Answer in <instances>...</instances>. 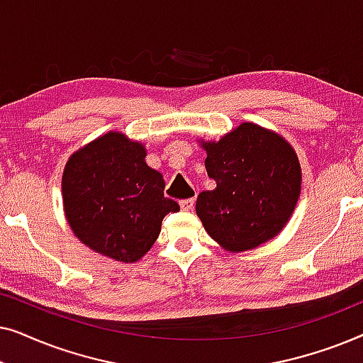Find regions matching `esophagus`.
<instances>
[{
  "mask_svg": "<svg viewBox=\"0 0 363 363\" xmlns=\"http://www.w3.org/2000/svg\"><path fill=\"white\" fill-rule=\"evenodd\" d=\"M193 205H195V198H188V200H182L180 201V206L183 211H190Z\"/></svg>",
  "mask_w": 363,
  "mask_h": 363,
  "instance_id": "esophagus-1",
  "label": "esophagus"
}]
</instances>
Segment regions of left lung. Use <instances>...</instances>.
Here are the masks:
<instances>
[{
	"instance_id": "8db88e82",
	"label": "left lung",
	"mask_w": 363,
	"mask_h": 363,
	"mask_svg": "<svg viewBox=\"0 0 363 363\" xmlns=\"http://www.w3.org/2000/svg\"><path fill=\"white\" fill-rule=\"evenodd\" d=\"M208 177L196 215L221 247L241 252L281 233L301 195V163L294 148L276 132L242 122L218 142H201Z\"/></svg>"
}]
</instances>
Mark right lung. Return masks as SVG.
I'll return each instance as SVG.
<instances>
[{"instance_id":"obj_1","label":"right lung","mask_w":363,"mask_h":363,"mask_svg":"<svg viewBox=\"0 0 363 363\" xmlns=\"http://www.w3.org/2000/svg\"><path fill=\"white\" fill-rule=\"evenodd\" d=\"M147 150L121 132H108L72 153L62 173V203L79 240L121 262H135L153 246L168 213L180 210L165 198L160 172Z\"/></svg>"}]
</instances>
